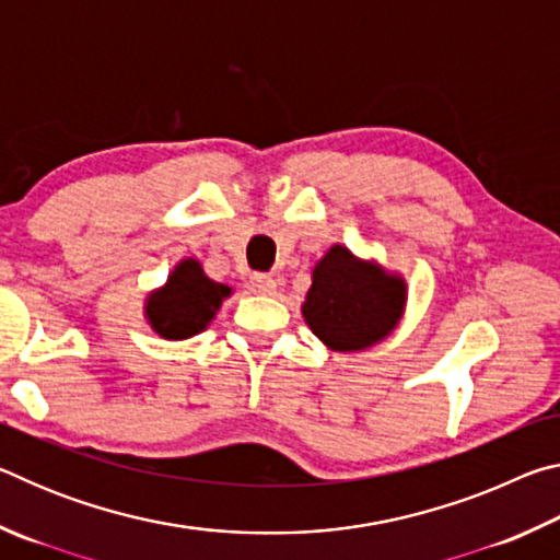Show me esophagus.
<instances>
[{"instance_id":"obj_1","label":"esophagus","mask_w":560,"mask_h":560,"mask_svg":"<svg viewBox=\"0 0 560 560\" xmlns=\"http://www.w3.org/2000/svg\"><path fill=\"white\" fill-rule=\"evenodd\" d=\"M249 289L259 296H273L277 293V281H273L269 273H254L249 279Z\"/></svg>"}]
</instances>
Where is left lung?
<instances>
[{"label": "left lung", "instance_id": "8db88e82", "mask_svg": "<svg viewBox=\"0 0 560 560\" xmlns=\"http://www.w3.org/2000/svg\"><path fill=\"white\" fill-rule=\"evenodd\" d=\"M407 283L373 259H358L334 244L311 271V289L301 303L314 336L338 353H355L381 343L400 324Z\"/></svg>", "mask_w": 560, "mask_h": 560}]
</instances>
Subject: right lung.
Masks as SVG:
<instances>
[{"label": "right lung", "instance_id": "obj_1", "mask_svg": "<svg viewBox=\"0 0 560 560\" xmlns=\"http://www.w3.org/2000/svg\"><path fill=\"white\" fill-rule=\"evenodd\" d=\"M226 296L232 289L212 281L200 261L187 257L175 264L163 287L148 293L145 318L160 338L185 340L212 324Z\"/></svg>", "mask_w": 560, "mask_h": 560}]
</instances>
